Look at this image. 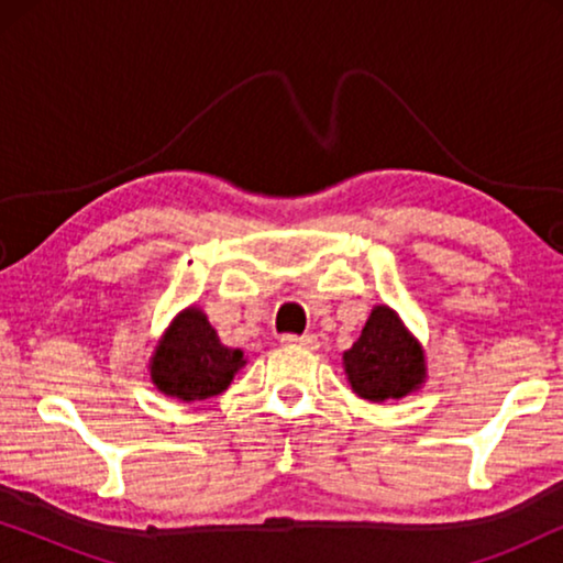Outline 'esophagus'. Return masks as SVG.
I'll return each instance as SVG.
<instances>
[{
  "label": "esophagus",
  "mask_w": 563,
  "mask_h": 563,
  "mask_svg": "<svg viewBox=\"0 0 563 563\" xmlns=\"http://www.w3.org/2000/svg\"><path fill=\"white\" fill-rule=\"evenodd\" d=\"M282 343L284 345H299V349H307V351H318V345H320L318 335H312V333H305V335L287 333V335H282Z\"/></svg>",
  "instance_id": "34e87169"
}]
</instances>
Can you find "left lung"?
<instances>
[{"instance_id": "1", "label": "left lung", "mask_w": 563, "mask_h": 563, "mask_svg": "<svg viewBox=\"0 0 563 563\" xmlns=\"http://www.w3.org/2000/svg\"><path fill=\"white\" fill-rule=\"evenodd\" d=\"M353 391L368 402L399 399L426 379V356L389 307H374L358 341L343 353Z\"/></svg>"}]
</instances>
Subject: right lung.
Returning <instances> with one entry per match:
<instances>
[{
  "label": "right lung",
  "mask_w": 563,
  "mask_h": 563,
  "mask_svg": "<svg viewBox=\"0 0 563 563\" xmlns=\"http://www.w3.org/2000/svg\"><path fill=\"white\" fill-rule=\"evenodd\" d=\"M243 364V353L222 345L207 314L189 307L158 343L151 379L164 395L195 402L225 391Z\"/></svg>",
  "instance_id": "right-lung-1"
}]
</instances>
